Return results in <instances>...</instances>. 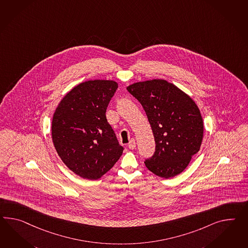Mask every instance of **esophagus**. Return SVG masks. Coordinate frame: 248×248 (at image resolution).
<instances>
[{
	"label": "esophagus",
	"instance_id": "esophagus-1",
	"mask_svg": "<svg viewBox=\"0 0 248 248\" xmlns=\"http://www.w3.org/2000/svg\"><path fill=\"white\" fill-rule=\"evenodd\" d=\"M127 146H128V148H129V149H135V147H136V142H135V140H130V142L127 144Z\"/></svg>",
	"mask_w": 248,
	"mask_h": 248
}]
</instances>
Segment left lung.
<instances>
[{
	"mask_svg": "<svg viewBox=\"0 0 248 248\" xmlns=\"http://www.w3.org/2000/svg\"><path fill=\"white\" fill-rule=\"evenodd\" d=\"M141 103L151 125L155 151L145 162L159 177H174L199 152L203 139V121L197 104L174 84L153 79L127 86Z\"/></svg>",
	"mask_w": 248,
	"mask_h": 248,
	"instance_id": "8db88e82",
	"label": "left lung"
}]
</instances>
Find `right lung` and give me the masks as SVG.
Instances as JSON below:
<instances>
[{"label":"right lung","mask_w":248,"mask_h":248,"mask_svg":"<svg viewBox=\"0 0 248 248\" xmlns=\"http://www.w3.org/2000/svg\"><path fill=\"white\" fill-rule=\"evenodd\" d=\"M118 89L112 80L79 83L59 102L52 120V140L58 155L80 177L98 180L123 153L106 119Z\"/></svg>","instance_id":"obj_1"}]
</instances>
